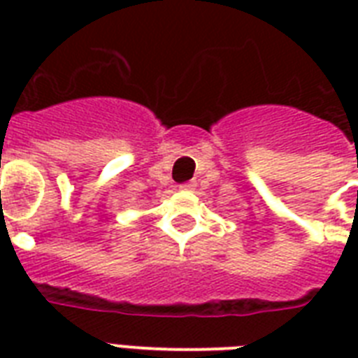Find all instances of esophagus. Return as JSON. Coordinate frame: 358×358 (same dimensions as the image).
I'll use <instances>...</instances> for the list:
<instances>
[{
	"instance_id": "esophagus-1",
	"label": "esophagus",
	"mask_w": 358,
	"mask_h": 358,
	"mask_svg": "<svg viewBox=\"0 0 358 358\" xmlns=\"http://www.w3.org/2000/svg\"><path fill=\"white\" fill-rule=\"evenodd\" d=\"M195 187H196L195 180H189V182H185V184L180 185V189H182V191H193Z\"/></svg>"
}]
</instances>
